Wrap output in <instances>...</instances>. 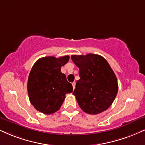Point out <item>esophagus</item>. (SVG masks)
Returning a JSON list of instances; mask_svg holds the SVG:
<instances>
[{"label":"esophagus","mask_w":145,"mask_h":145,"mask_svg":"<svg viewBox=\"0 0 145 145\" xmlns=\"http://www.w3.org/2000/svg\"><path fill=\"white\" fill-rule=\"evenodd\" d=\"M72 85L73 89H74V88H75V85H76V83H75V82H73V83H72Z\"/></svg>","instance_id":"1"}]
</instances>
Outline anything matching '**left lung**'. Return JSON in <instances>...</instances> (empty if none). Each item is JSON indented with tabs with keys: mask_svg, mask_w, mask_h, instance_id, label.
Masks as SVG:
<instances>
[{
	"mask_svg": "<svg viewBox=\"0 0 145 145\" xmlns=\"http://www.w3.org/2000/svg\"><path fill=\"white\" fill-rule=\"evenodd\" d=\"M79 69L80 79L72 94L80 108L89 114H97L111 106L118 91L115 73L105 59L97 54L72 55Z\"/></svg>",
	"mask_w": 145,
	"mask_h": 145,
	"instance_id": "obj_1",
	"label": "left lung"
}]
</instances>
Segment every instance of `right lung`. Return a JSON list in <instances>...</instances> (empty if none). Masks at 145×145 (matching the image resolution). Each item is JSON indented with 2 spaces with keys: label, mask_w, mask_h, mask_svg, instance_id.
<instances>
[{
  "label": "right lung",
  "mask_w": 145,
  "mask_h": 145,
  "mask_svg": "<svg viewBox=\"0 0 145 145\" xmlns=\"http://www.w3.org/2000/svg\"><path fill=\"white\" fill-rule=\"evenodd\" d=\"M69 56H48L37 60L30 71L27 81L29 101L39 112L51 114L60 108L65 95L72 91L71 83L61 72Z\"/></svg>",
  "instance_id": "obj_1"
}]
</instances>
